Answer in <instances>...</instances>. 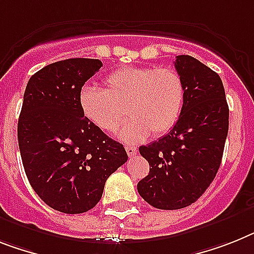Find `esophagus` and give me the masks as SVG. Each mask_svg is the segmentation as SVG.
Masks as SVG:
<instances>
[{"label":"esophagus","instance_id":"1","mask_svg":"<svg viewBox=\"0 0 254 254\" xmlns=\"http://www.w3.org/2000/svg\"><path fill=\"white\" fill-rule=\"evenodd\" d=\"M126 152H127L128 157H133L137 153V148L133 145H126Z\"/></svg>","mask_w":254,"mask_h":254}]
</instances>
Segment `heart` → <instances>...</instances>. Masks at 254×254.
Here are the masks:
<instances>
[{"mask_svg": "<svg viewBox=\"0 0 254 254\" xmlns=\"http://www.w3.org/2000/svg\"><path fill=\"white\" fill-rule=\"evenodd\" d=\"M105 89L83 87L79 106L88 122L104 132L119 128L127 114L129 121L119 132L128 142L149 135H166L179 121L186 98L183 79L171 68L123 67L104 79Z\"/></svg>", "mask_w": 254, "mask_h": 254, "instance_id": "b5f03b06", "label": "heart"}]
</instances>
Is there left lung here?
<instances>
[{"instance_id":"8db88e82","label":"left lung","mask_w":254,"mask_h":254,"mask_svg":"<svg viewBox=\"0 0 254 254\" xmlns=\"http://www.w3.org/2000/svg\"><path fill=\"white\" fill-rule=\"evenodd\" d=\"M175 68L186 88L179 121L158 141L139 148L150 169L137 190L162 210L190 206L202 196L221 166L228 132V105L219 75L190 56H178Z\"/></svg>"}]
</instances>
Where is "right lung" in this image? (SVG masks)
Masks as SVG:
<instances>
[{
  "label": "right lung",
  "instance_id": "add662e5",
  "mask_svg": "<svg viewBox=\"0 0 254 254\" xmlns=\"http://www.w3.org/2000/svg\"><path fill=\"white\" fill-rule=\"evenodd\" d=\"M102 66L70 58L32 75L18 121V142L29 184L56 210L80 214L101 200L105 182L128 156L81 114L79 92Z\"/></svg>",
  "mask_w": 254,
  "mask_h": 254
}]
</instances>
